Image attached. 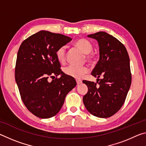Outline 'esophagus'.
<instances>
[{
	"mask_svg": "<svg viewBox=\"0 0 146 146\" xmlns=\"http://www.w3.org/2000/svg\"><path fill=\"white\" fill-rule=\"evenodd\" d=\"M76 84H77L78 85V84H80L82 83V80H76Z\"/></svg>",
	"mask_w": 146,
	"mask_h": 146,
	"instance_id": "1",
	"label": "esophagus"
}]
</instances>
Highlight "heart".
Segmentation results:
<instances>
[{"mask_svg":"<svg viewBox=\"0 0 146 146\" xmlns=\"http://www.w3.org/2000/svg\"><path fill=\"white\" fill-rule=\"evenodd\" d=\"M74 46L80 49L82 53H85V58L89 62H94L97 59V55L95 53L91 51L93 46L90 41L86 38L77 39L75 42ZM56 56L58 60L60 63H64L66 60V50L65 46H60L56 51ZM88 68L86 66H75L69 65L64 68V72L66 75L71 77L79 79L82 78L86 73L88 72Z\"/></svg>","mask_w":146,"mask_h":146,"instance_id":"heart-1","label":"heart"}]
</instances>
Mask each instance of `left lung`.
<instances>
[{
  "label": "left lung",
  "mask_w": 146,
  "mask_h": 146,
  "mask_svg": "<svg viewBox=\"0 0 146 146\" xmlns=\"http://www.w3.org/2000/svg\"><path fill=\"white\" fill-rule=\"evenodd\" d=\"M99 45L100 59L91 73L97 82L83 80L88 91L83 97L86 108L99 118H108L120 110L131 84L129 57L124 45L111 35L100 31L88 35Z\"/></svg>",
  "instance_id": "1"
}]
</instances>
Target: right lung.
Returning <instances> with one entry per match:
<instances>
[{
    "label": "right lung",
    "instance_id": "1",
    "mask_svg": "<svg viewBox=\"0 0 146 146\" xmlns=\"http://www.w3.org/2000/svg\"><path fill=\"white\" fill-rule=\"evenodd\" d=\"M71 40L64 35L40 31L25 39L19 49L16 82L24 104L38 118L57 114L66 96L76 85L75 79L62 71L56 56L59 47ZM53 77L49 82L48 78Z\"/></svg>",
    "mask_w": 146,
    "mask_h": 146
}]
</instances>
